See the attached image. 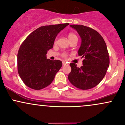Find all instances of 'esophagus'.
Masks as SVG:
<instances>
[{
	"instance_id": "34e87169",
	"label": "esophagus",
	"mask_w": 125,
	"mask_h": 125,
	"mask_svg": "<svg viewBox=\"0 0 125 125\" xmlns=\"http://www.w3.org/2000/svg\"><path fill=\"white\" fill-rule=\"evenodd\" d=\"M67 62H66V61H62V65H67Z\"/></svg>"
}]
</instances>
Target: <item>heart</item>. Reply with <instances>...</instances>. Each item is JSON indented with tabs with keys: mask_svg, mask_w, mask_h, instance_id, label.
I'll return each instance as SVG.
<instances>
[{
	"mask_svg": "<svg viewBox=\"0 0 125 125\" xmlns=\"http://www.w3.org/2000/svg\"><path fill=\"white\" fill-rule=\"evenodd\" d=\"M68 38H69V40L70 41H71L73 39H76V38H77V39H78V37H77V36L72 32H70L69 34H68ZM56 43V39H55V43ZM62 56L64 58H66L67 56V53H65V52H63V53H62Z\"/></svg>",
	"mask_w": 125,
	"mask_h": 125,
	"instance_id": "1",
	"label": "heart"
}]
</instances>
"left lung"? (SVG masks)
Returning <instances> with one entry per match:
<instances>
[{"instance_id":"left-lung-1","label":"left lung","mask_w":125,"mask_h":125,"mask_svg":"<svg viewBox=\"0 0 125 125\" xmlns=\"http://www.w3.org/2000/svg\"><path fill=\"white\" fill-rule=\"evenodd\" d=\"M81 38L78 55L83 59V65L79 68L70 63L71 72L68 79L81 90H89L96 87L106 74L110 64L106 43L101 34L94 29L83 25L71 24Z\"/></svg>"}]
</instances>
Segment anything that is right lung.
<instances>
[{
    "instance_id": "1",
    "label": "right lung",
    "mask_w": 125,
    "mask_h": 125,
    "mask_svg": "<svg viewBox=\"0 0 125 125\" xmlns=\"http://www.w3.org/2000/svg\"><path fill=\"white\" fill-rule=\"evenodd\" d=\"M69 23L43 26L26 37L17 54L18 72L24 84L34 90L49 85L62 67L60 60L46 58L58 34Z\"/></svg>"
}]
</instances>
